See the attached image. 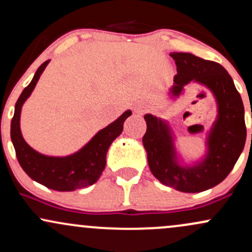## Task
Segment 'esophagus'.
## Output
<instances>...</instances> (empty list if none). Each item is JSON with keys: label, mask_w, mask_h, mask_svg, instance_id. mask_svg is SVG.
<instances>
[{"label": "esophagus", "mask_w": 252, "mask_h": 252, "mask_svg": "<svg viewBox=\"0 0 252 252\" xmlns=\"http://www.w3.org/2000/svg\"><path fill=\"white\" fill-rule=\"evenodd\" d=\"M134 111L137 112V114H142L143 108L141 105H138V104H136V105L134 106Z\"/></svg>", "instance_id": "1"}]
</instances>
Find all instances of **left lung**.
I'll return each instance as SVG.
<instances>
[{
    "instance_id": "8db88e82",
    "label": "left lung",
    "mask_w": 252,
    "mask_h": 252,
    "mask_svg": "<svg viewBox=\"0 0 252 252\" xmlns=\"http://www.w3.org/2000/svg\"><path fill=\"white\" fill-rule=\"evenodd\" d=\"M169 56L175 60L178 70L170 89L172 96L178 97L185 85L196 82L206 86L216 98L218 117L207 134V153L200 162L181 166L169 126L150 114L144 115L147 131L142 142L149 168L158 181L185 193L202 192L226 178L244 149V105L232 78L220 63L190 53L173 52Z\"/></svg>"
}]
</instances>
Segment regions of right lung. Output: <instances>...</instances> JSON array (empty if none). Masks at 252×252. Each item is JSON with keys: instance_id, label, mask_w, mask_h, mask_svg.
Listing matches in <instances>:
<instances>
[{"instance_id": "right-lung-1", "label": "right lung", "mask_w": 252, "mask_h": 252, "mask_svg": "<svg viewBox=\"0 0 252 252\" xmlns=\"http://www.w3.org/2000/svg\"><path fill=\"white\" fill-rule=\"evenodd\" d=\"M48 63L50 60L43 63L37 68L30 85L25 88L17 99L10 124V138L15 148L17 161L31 179L47 189L60 192H71L91 186L99 179L105 168L106 153L110 144L123 131L124 121L131 115V111L126 110L115 122L99 130L91 141L74 154L63 158L40 154L28 146L22 137L20 129V115L22 105L31 96Z\"/></svg>"}]
</instances>
